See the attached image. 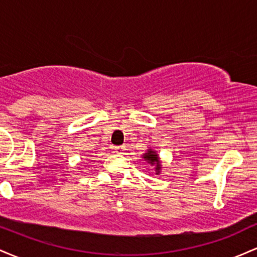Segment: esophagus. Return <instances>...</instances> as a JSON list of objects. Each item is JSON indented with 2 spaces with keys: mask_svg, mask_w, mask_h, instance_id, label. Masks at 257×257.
<instances>
[{
  "mask_svg": "<svg viewBox=\"0 0 257 257\" xmlns=\"http://www.w3.org/2000/svg\"><path fill=\"white\" fill-rule=\"evenodd\" d=\"M114 152L116 153H119V155H122V153H124V146H116L114 147Z\"/></svg>",
  "mask_w": 257,
  "mask_h": 257,
  "instance_id": "obj_1",
  "label": "esophagus"
}]
</instances>
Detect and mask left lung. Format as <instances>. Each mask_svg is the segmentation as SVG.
I'll return each instance as SVG.
<instances>
[{"mask_svg": "<svg viewBox=\"0 0 257 257\" xmlns=\"http://www.w3.org/2000/svg\"><path fill=\"white\" fill-rule=\"evenodd\" d=\"M144 158L146 159V161H149L150 164H155L156 166V170H157V174L159 173V169H161V164H159V159H158V156L156 155L155 151H147V153L144 155Z\"/></svg>", "mask_w": 257, "mask_h": 257, "instance_id": "left-lung-1", "label": "left lung"}]
</instances>
